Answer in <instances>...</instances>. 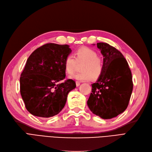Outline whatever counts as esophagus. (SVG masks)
Listing matches in <instances>:
<instances>
[{"instance_id": "34e87169", "label": "esophagus", "mask_w": 152, "mask_h": 152, "mask_svg": "<svg viewBox=\"0 0 152 152\" xmlns=\"http://www.w3.org/2000/svg\"><path fill=\"white\" fill-rule=\"evenodd\" d=\"M76 86H79L80 85V82L76 81Z\"/></svg>"}]
</instances>
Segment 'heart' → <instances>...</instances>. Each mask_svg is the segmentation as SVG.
<instances>
[{
    "label": "heart",
    "mask_w": 152,
    "mask_h": 152,
    "mask_svg": "<svg viewBox=\"0 0 152 152\" xmlns=\"http://www.w3.org/2000/svg\"><path fill=\"white\" fill-rule=\"evenodd\" d=\"M75 58L68 55L64 61V67L67 74L71 75L75 72L76 61L83 62L81 66V72L70 76L72 79L86 81L99 78L103 71V64L100 58L97 57V53L91 48L81 47L75 52Z\"/></svg>",
    "instance_id": "1"
}]
</instances>
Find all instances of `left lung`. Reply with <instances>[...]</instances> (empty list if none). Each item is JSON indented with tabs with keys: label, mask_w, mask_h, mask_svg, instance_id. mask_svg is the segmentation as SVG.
I'll return each mask as SVG.
<instances>
[{
	"label": "left lung",
	"mask_w": 152,
	"mask_h": 152,
	"mask_svg": "<svg viewBox=\"0 0 152 152\" xmlns=\"http://www.w3.org/2000/svg\"><path fill=\"white\" fill-rule=\"evenodd\" d=\"M96 45L104 57L103 71L96 83L91 85L87 104L94 114L110 119L128 107L133 88L132 75L121 52L106 43Z\"/></svg>",
	"instance_id": "obj_1"
}]
</instances>
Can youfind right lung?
I'll use <instances>...</instances> for the list:
<instances>
[{
	"label": "right lung",
	"mask_w": 152,
	"mask_h": 152,
	"mask_svg": "<svg viewBox=\"0 0 152 152\" xmlns=\"http://www.w3.org/2000/svg\"><path fill=\"white\" fill-rule=\"evenodd\" d=\"M71 52L69 45L50 43L28 57L20 77V93L32 115L48 118L64 107L68 94L76 88L75 81L64 80V61Z\"/></svg>",
	"instance_id": "1"
}]
</instances>
